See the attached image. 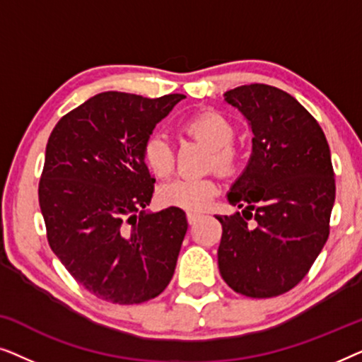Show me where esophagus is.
Listing matches in <instances>:
<instances>
[{
    "label": "esophagus",
    "instance_id": "obj_1",
    "mask_svg": "<svg viewBox=\"0 0 362 362\" xmlns=\"http://www.w3.org/2000/svg\"><path fill=\"white\" fill-rule=\"evenodd\" d=\"M201 214H197V212H187V222L189 224H196V221L199 219Z\"/></svg>",
    "mask_w": 362,
    "mask_h": 362
}]
</instances>
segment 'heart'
<instances>
[{
  "label": "heart",
  "mask_w": 362,
  "mask_h": 362,
  "mask_svg": "<svg viewBox=\"0 0 362 362\" xmlns=\"http://www.w3.org/2000/svg\"><path fill=\"white\" fill-rule=\"evenodd\" d=\"M177 130L209 148L207 170H216L222 176H232L239 170L240 151L232 141L235 128L221 112L199 110L191 113L177 123ZM141 158L156 177H168L175 170V156L170 143L160 135L146 138L141 148ZM217 192L219 182L214 176L177 177L160 187V199L163 204L181 207L185 211H202L211 204Z\"/></svg>",
  "instance_id": "obj_1"
}]
</instances>
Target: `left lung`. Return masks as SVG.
Returning a JSON list of instances; mask_svg holds the SVG:
<instances>
[{
  "mask_svg": "<svg viewBox=\"0 0 362 362\" xmlns=\"http://www.w3.org/2000/svg\"><path fill=\"white\" fill-rule=\"evenodd\" d=\"M226 100L249 120L254 146L227 196L244 211L216 217L219 272L235 293L274 298L305 279L328 240L336 194L329 145L315 117L280 88L240 86Z\"/></svg>",
  "mask_w": 362,
  "mask_h": 362,
  "instance_id": "1",
  "label": "left lung"
}]
</instances>
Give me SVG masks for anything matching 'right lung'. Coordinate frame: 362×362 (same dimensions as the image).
<instances>
[{
	"instance_id": "1",
	"label": "right lung",
	"mask_w": 362,
	"mask_h": 362,
	"mask_svg": "<svg viewBox=\"0 0 362 362\" xmlns=\"http://www.w3.org/2000/svg\"><path fill=\"white\" fill-rule=\"evenodd\" d=\"M182 98L102 92L66 113L49 136L39 180L47 242L97 298L150 301L175 274L186 216L175 206L145 212L155 180L141 148Z\"/></svg>"
}]
</instances>
